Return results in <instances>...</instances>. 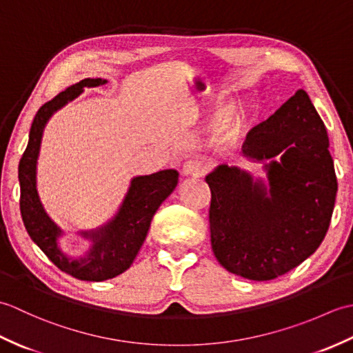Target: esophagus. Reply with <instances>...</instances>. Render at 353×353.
I'll use <instances>...</instances> for the list:
<instances>
[{"mask_svg": "<svg viewBox=\"0 0 353 353\" xmlns=\"http://www.w3.org/2000/svg\"><path fill=\"white\" fill-rule=\"evenodd\" d=\"M209 170V165L200 159V157H192V159L186 161L182 167V172L185 176H191V177H201L205 176Z\"/></svg>", "mask_w": 353, "mask_h": 353, "instance_id": "34e87169", "label": "esophagus"}]
</instances>
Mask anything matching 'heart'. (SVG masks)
Instances as JSON below:
<instances>
[{
    "label": "heart",
    "instance_id": "obj_1",
    "mask_svg": "<svg viewBox=\"0 0 353 353\" xmlns=\"http://www.w3.org/2000/svg\"><path fill=\"white\" fill-rule=\"evenodd\" d=\"M232 112H234V109H232L230 106H226V108L220 109V112H219V114H216V117H215V121H214V124H215L216 129H219V127H223V125H224V123H226L228 119L230 118ZM228 138H229V141H230V142H235V141L238 139V125H236V124H234V125H232L230 129H229Z\"/></svg>",
    "mask_w": 353,
    "mask_h": 353
}]
</instances>
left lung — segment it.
I'll list each match as a JSON object with an SVG mask.
<instances>
[{
  "mask_svg": "<svg viewBox=\"0 0 353 353\" xmlns=\"http://www.w3.org/2000/svg\"><path fill=\"white\" fill-rule=\"evenodd\" d=\"M326 127L303 89L247 133L243 154L264 163L267 183L239 167L206 176L216 261L250 281H270L310 258L323 241L339 185Z\"/></svg>",
  "mask_w": 353,
  "mask_h": 353,
  "instance_id": "1",
  "label": "left lung"
}]
</instances>
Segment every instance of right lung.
Wrapping results in <instances>:
<instances>
[{
	"instance_id": "obj_1",
	"label": "right lung",
	"mask_w": 353,
	"mask_h": 353,
	"mask_svg": "<svg viewBox=\"0 0 353 353\" xmlns=\"http://www.w3.org/2000/svg\"><path fill=\"white\" fill-rule=\"evenodd\" d=\"M108 80L83 79L66 88L51 101L37 110L28 134V144L18 168L21 186V215L30 238L47 254L48 259L63 273L80 281L100 282L124 273L132 265L144 244L153 215L162 201L176 190L179 172L162 170L150 176L132 179L129 191L114 219L92 230H81L79 235L91 241L89 250L80 258L63 253L59 241L63 230L52 221L41 203L36 188V168L43 129L54 112L83 92L85 88L104 85Z\"/></svg>"
}]
</instances>
